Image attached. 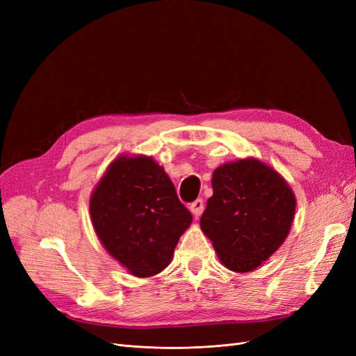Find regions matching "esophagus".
<instances>
[{"mask_svg": "<svg viewBox=\"0 0 356 356\" xmlns=\"http://www.w3.org/2000/svg\"><path fill=\"white\" fill-rule=\"evenodd\" d=\"M203 209H204V204H203V200H202V199H197V200H195V202H193V203L190 204V211H191L193 215H195L196 218L200 217Z\"/></svg>", "mask_w": 356, "mask_h": 356, "instance_id": "obj_1", "label": "esophagus"}]
</instances>
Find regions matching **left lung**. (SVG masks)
I'll return each instance as SVG.
<instances>
[{
  "label": "left lung",
  "instance_id": "8db88e82",
  "mask_svg": "<svg viewBox=\"0 0 356 356\" xmlns=\"http://www.w3.org/2000/svg\"><path fill=\"white\" fill-rule=\"evenodd\" d=\"M212 190L200 218L202 232L229 270L251 272L286 239L296 212L294 193L257 159L215 169Z\"/></svg>",
  "mask_w": 356,
  "mask_h": 356
}]
</instances>
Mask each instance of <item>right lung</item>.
<instances>
[{"label":"right lung","mask_w":356,"mask_h":356,"mask_svg":"<svg viewBox=\"0 0 356 356\" xmlns=\"http://www.w3.org/2000/svg\"><path fill=\"white\" fill-rule=\"evenodd\" d=\"M89 209L105 250L138 277L168 267L193 220L165 169L145 156L117 157L93 190Z\"/></svg>","instance_id":"obj_1"}]
</instances>
